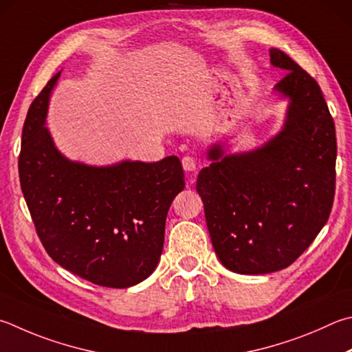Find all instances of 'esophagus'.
Instances as JSON below:
<instances>
[{
	"label": "esophagus",
	"instance_id": "1",
	"mask_svg": "<svg viewBox=\"0 0 352 352\" xmlns=\"http://www.w3.org/2000/svg\"><path fill=\"white\" fill-rule=\"evenodd\" d=\"M182 163H183V169L186 172H194L197 169V160L194 157H190V155L183 157Z\"/></svg>",
	"mask_w": 352,
	"mask_h": 352
}]
</instances>
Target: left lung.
Returning a JSON list of instances; mask_svg holds the SVG:
<instances>
[{"label":"left lung","mask_w":352,"mask_h":352,"mask_svg":"<svg viewBox=\"0 0 352 352\" xmlns=\"http://www.w3.org/2000/svg\"><path fill=\"white\" fill-rule=\"evenodd\" d=\"M272 66L287 70L276 91L289 98L283 129L261 148L208 152L197 192L217 257L237 274L285 270L329 219L336 194V126L322 89L278 49Z\"/></svg>","instance_id":"obj_1"}]
</instances>
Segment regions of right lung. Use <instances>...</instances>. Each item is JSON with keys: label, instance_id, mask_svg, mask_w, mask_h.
<instances>
[{"label": "right lung", "instance_id": "obj_1", "mask_svg": "<svg viewBox=\"0 0 352 352\" xmlns=\"http://www.w3.org/2000/svg\"><path fill=\"white\" fill-rule=\"evenodd\" d=\"M60 72L30 104L18 172L46 252L75 276L106 287H129L158 265L166 215L184 188L178 157L95 168L69 162L44 126Z\"/></svg>", "mask_w": 352, "mask_h": 352}]
</instances>
